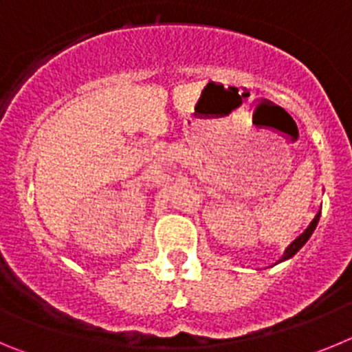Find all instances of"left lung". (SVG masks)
<instances>
[{
	"label": "left lung",
	"instance_id": "left-lung-1",
	"mask_svg": "<svg viewBox=\"0 0 352 352\" xmlns=\"http://www.w3.org/2000/svg\"><path fill=\"white\" fill-rule=\"evenodd\" d=\"M319 217H321V210L317 211L316 217H314V219H312V222L309 223V227H307V229H305V231L301 232L300 236H296V239H292L291 243L287 245V248H285V250H284V256H282L280 259L276 261V264L284 263V261L291 259V257L294 256V254H296V252L300 250V248L303 247V245L307 243V241H309V238H310V236H312L314 229H316V227H317V222H319Z\"/></svg>",
	"mask_w": 352,
	"mask_h": 352
}]
</instances>
